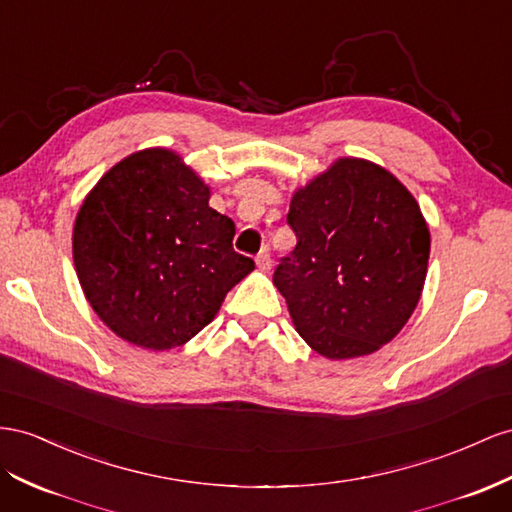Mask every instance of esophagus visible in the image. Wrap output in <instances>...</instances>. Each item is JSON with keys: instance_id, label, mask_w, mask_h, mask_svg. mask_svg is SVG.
Returning <instances> with one entry per match:
<instances>
[{"instance_id": "34e87169", "label": "esophagus", "mask_w": 512, "mask_h": 512, "mask_svg": "<svg viewBox=\"0 0 512 512\" xmlns=\"http://www.w3.org/2000/svg\"><path fill=\"white\" fill-rule=\"evenodd\" d=\"M256 265H258L260 271H269V269H271V254H269V247H267V245L262 247V250L258 252Z\"/></svg>"}]
</instances>
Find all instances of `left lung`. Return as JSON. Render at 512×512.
<instances>
[{
    "instance_id": "8db88e82",
    "label": "left lung",
    "mask_w": 512,
    "mask_h": 512,
    "mask_svg": "<svg viewBox=\"0 0 512 512\" xmlns=\"http://www.w3.org/2000/svg\"><path fill=\"white\" fill-rule=\"evenodd\" d=\"M286 222L297 245L273 284L299 336L329 359L388 344L418 306L431 252L407 187L375 163L340 159L295 193Z\"/></svg>"
}]
</instances>
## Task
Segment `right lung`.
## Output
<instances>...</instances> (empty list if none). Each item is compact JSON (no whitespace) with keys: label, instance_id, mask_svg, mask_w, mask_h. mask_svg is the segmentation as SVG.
Returning <instances> with one entry per match:
<instances>
[{"label":"right lung","instance_id":"1","mask_svg":"<svg viewBox=\"0 0 512 512\" xmlns=\"http://www.w3.org/2000/svg\"><path fill=\"white\" fill-rule=\"evenodd\" d=\"M181 157L140 150L116 163L81 204L73 258L92 310L122 340L168 351L209 325L254 269L234 252V222Z\"/></svg>","mask_w":512,"mask_h":512}]
</instances>
